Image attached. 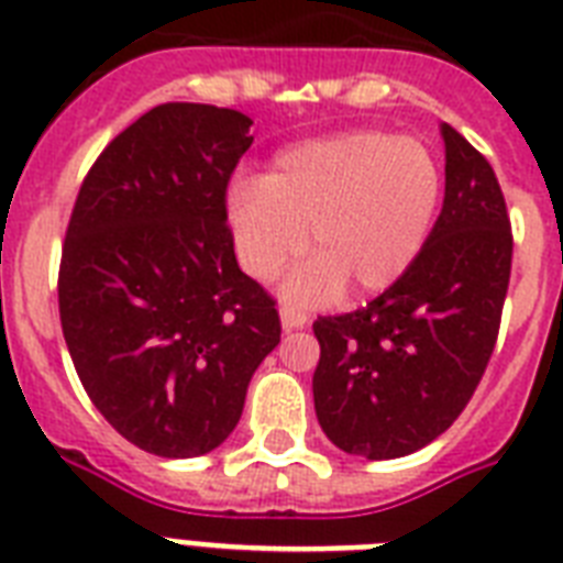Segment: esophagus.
I'll list each match as a JSON object with an SVG mask.
<instances>
[{"label":"esophagus","mask_w":563,"mask_h":563,"mask_svg":"<svg viewBox=\"0 0 563 563\" xmlns=\"http://www.w3.org/2000/svg\"><path fill=\"white\" fill-rule=\"evenodd\" d=\"M307 312H300V309L295 307H280V324L286 333H291V330H300V327H307Z\"/></svg>","instance_id":"34e87169"}]
</instances>
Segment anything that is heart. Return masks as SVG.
I'll use <instances>...</instances> for the list:
<instances>
[{"mask_svg": "<svg viewBox=\"0 0 563 563\" xmlns=\"http://www.w3.org/2000/svg\"><path fill=\"white\" fill-rule=\"evenodd\" d=\"M441 203V169L415 136L383 131L291 145L260 184L228 195V228L239 265L268 283L303 251L316 254L283 295L298 303L368 298L391 289L427 245Z\"/></svg>", "mask_w": 563, "mask_h": 563, "instance_id": "b5f03b06", "label": "heart"}]
</instances>
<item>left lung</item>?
Wrapping results in <instances>:
<instances>
[{"label": "left lung", "instance_id": "1", "mask_svg": "<svg viewBox=\"0 0 563 563\" xmlns=\"http://www.w3.org/2000/svg\"><path fill=\"white\" fill-rule=\"evenodd\" d=\"M444 207L411 268L347 316L318 318L312 397L339 450L409 455L453 427L497 344L511 221L490 163L444 122Z\"/></svg>", "mask_w": 563, "mask_h": 563}]
</instances>
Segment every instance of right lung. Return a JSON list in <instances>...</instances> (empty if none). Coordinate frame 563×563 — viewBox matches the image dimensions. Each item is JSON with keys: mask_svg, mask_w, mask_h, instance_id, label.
Wrapping results in <instances>:
<instances>
[{"mask_svg": "<svg viewBox=\"0 0 563 563\" xmlns=\"http://www.w3.org/2000/svg\"><path fill=\"white\" fill-rule=\"evenodd\" d=\"M251 125L230 108L157 104L92 163L66 228L57 307L78 379L119 435L163 459L216 450L280 344L224 203Z\"/></svg>", "mask_w": 563, "mask_h": 563, "instance_id": "obj_1", "label": "right lung"}]
</instances>
